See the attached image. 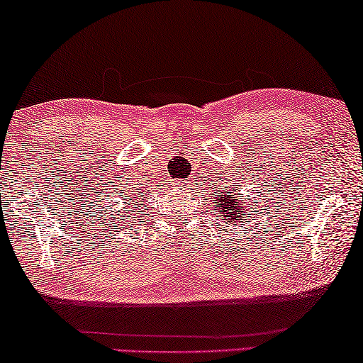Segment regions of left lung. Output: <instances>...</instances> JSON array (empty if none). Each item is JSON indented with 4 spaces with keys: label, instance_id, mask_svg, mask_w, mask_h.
<instances>
[{
    "label": "left lung",
    "instance_id": "8db88e82",
    "mask_svg": "<svg viewBox=\"0 0 363 363\" xmlns=\"http://www.w3.org/2000/svg\"><path fill=\"white\" fill-rule=\"evenodd\" d=\"M233 186L237 188V185H233ZM211 201L215 203L213 211H216V213L222 216V220L225 223L232 222L235 227H237L240 220H243L245 216H247L245 213H247L248 210L255 208L258 203L257 200L247 201V200L240 199V196H237V191L232 190V186L220 188V190L217 188L216 191L213 188V196H211Z\"/></svg>",
    "mask_w": 363,
    "mask_h": 363
}]
</instances>
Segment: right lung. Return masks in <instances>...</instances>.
<instances>
[{
	"instance_id": "add662e5",
	"label": "right lung",
	"mask_w": 363,
	"mask_h": 363,
	"mask_svg": "<svg viewBox=\"0 0 363 363\" xmlns=\"http://www.w3.org/2000/svg\"><path fill=\"white\" fill-rule=\"evenodd\" d=\"M141 195H143V193H141ZM135 199H136V196H135ZM123 205H126V200L123 201Z\"/></svg>"
}]
</instances>
